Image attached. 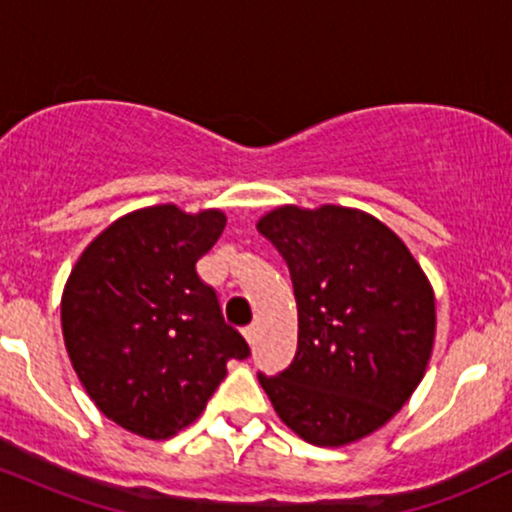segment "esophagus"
Masks as SVG:
<instances>
[{"label": "esophagus", "mask_w": 512, "mask_h": 512, "mask_svg": "<svg viewBox=\"0 0 512 512\" xmlns=\"http://www.w3.org/2000/svg\"><path fill=\"white\" fill-rule=\"evenodd\" d=\"M243 334H245V339H248V344H255V339H257V325H255V322H252V325H248V327H243Z\"/></svg>", "instance_id": "esophagus-1"}]
</instances>
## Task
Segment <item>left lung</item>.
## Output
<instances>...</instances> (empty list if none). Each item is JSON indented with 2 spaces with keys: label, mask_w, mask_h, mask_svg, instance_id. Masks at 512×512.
<instances>
[{
  "label": "left lung",
  "mask_w": 512,
  "mask_h": 512,
  "mask_svg": "<svg viewBox=\"0 0 512 512\" xmlns=\"http://www.w3.org/2000/svg\"><path fill=\"white\" fill-rule=\"evenodd\" d=\"M257 228L289 264L298 305L291 366L257 373L276 414L322 448L378 431L431 358L436 301L424 269L385 223L358 209L279 207Z\"/></svg>",
  "instance_id": "1"
}]
</instances>
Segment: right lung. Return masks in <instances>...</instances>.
Instances as JSON below:
<instances>
[{
	"mask_svg": "<svg viewBox=\"0 0 512 512\" xmlns=\"http://www.w3.org/2000/svg\"><path fill=\"white\" fill-rule=\"evenodd\" d=\"M223 226L216 209L132 211L69 274L62 332L72 366L96 407L137 436L163 440L190 426L226 378V363L250 356L197 274Z\"/></svg>",
	"mask_w": 512,
	"mask_h": 512,
	"instance_id": "1",
	"label": "right lung"
}]
</instances>
